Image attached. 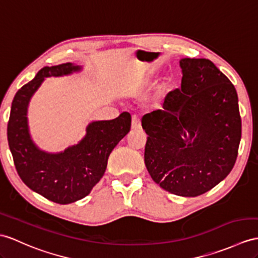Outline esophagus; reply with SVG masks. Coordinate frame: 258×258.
Listing matches in <instances>:
<instances>
[{"label":"esophagus","instance_id":"esophagus-1","mask_svg":"<svg viewBox=\"0 0 258 258\" xmlns=\"http://www.w3.org/2000/svg\"><path fill=\"white\" fill-rule=\"evenodd\" d=\"M131 128L134 130H139L141 129V121L138 116L134 115L133 118H131Z\"/></svg>","mask_w":258,"mask_h":258}]
</instances>
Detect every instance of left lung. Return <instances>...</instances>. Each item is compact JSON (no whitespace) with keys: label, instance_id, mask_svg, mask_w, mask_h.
Wrapping results in <instances>:
<instances>
[{"label":"left lung","instance_id":"8db88e82","mask_svg":"<svg viewBox=\"0 0 258 258\" xmlns=\"http://www.w3.org/2000/svg\"><path fill=\"white\" fill-rule=\"evenodd\" d=\"M179 66L180 89L167 94L163 109L142 117L144 163L163 189L196 197L233 168L242 122L234 85L210 60L184 58Z\"/></svg>","mask_w":258,"mask_h":258}]
</instances>
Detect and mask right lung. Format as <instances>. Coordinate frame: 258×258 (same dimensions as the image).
<instances>
[{"label":"right lung","instance_id":"right-lung-1","mask_svg":"<svg viewBox=\"0 0 258 258\" xmlns=\"http://www.w3.org/2000/svg\"><path fill=\"white\" fill-rule=\"evenodd\" d=\"M80 70L72 63L42 68L16 93L8 123L9 146L21 179L31 190L60 205L78 202L91 192L103 177L111 151L131 127V116L123 111L112 120L91 122L83 139L63 152L47 153L36 146L27 121L31 96L45 78Z\"/></svg>","mask_w":258,"mask_h":258}]
</instances>
